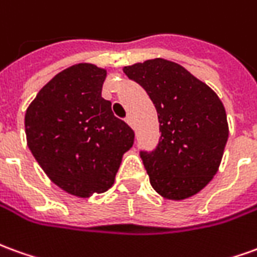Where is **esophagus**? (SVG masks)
Returning a JSON list of instances; mask_svg holds the SVG:
<instances>
[{"label": "esophagus", "mask_w": 257, "mask_h": 257, "mask_svg": "<svg viewBox=\"0 0 257 257\" xmlns=\"http://www.w3.org/2000/svg\"><path fill=\"white\" fill-rule=\"evenodd\" d=\"M125 121H126V123H128V125L134 126V121H132V116H131V115L126 116V118H125Z\"/></svg>", "instance_id": "obj_1"}]
</instances>
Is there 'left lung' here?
Segmentation results:
<instances>
[{"label":"left lung","instance_id":"8db88e82","mask_svg":"<svg viewBox=\"0 0 257 257\" xmlns=\"http://www.w3.org/2000/svg\"><path fill=\"white\" fill-rule=\"evenodd\" d=\"M123 72L147 91L159 115V145L141 152L154 191L170 200L196 195L218 171L228 139L221 100L172 61L147 60Z\"/></svg>","mask_w":257,"mask_h":257}]
</instances>
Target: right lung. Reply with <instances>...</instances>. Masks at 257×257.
Returning a JSON list of instances; mask_svg holds the SVG:
<instances>
[{"label":"right lung","instance_id":"obj_1","mask_svg":"<svg viewBox=\"0 0 257 257\" xmlns=\"http://www.w3.org/2000/svg\"><path fill=\"white\" fill-rule=\"evenodd\" d=\"M107 71L76 64L57 73L30 103L26 141L43 171L71 195L108 191L135 134L101 97Z\"/></svg>","mask_w":257,"mask_h":257}]
</instances>
